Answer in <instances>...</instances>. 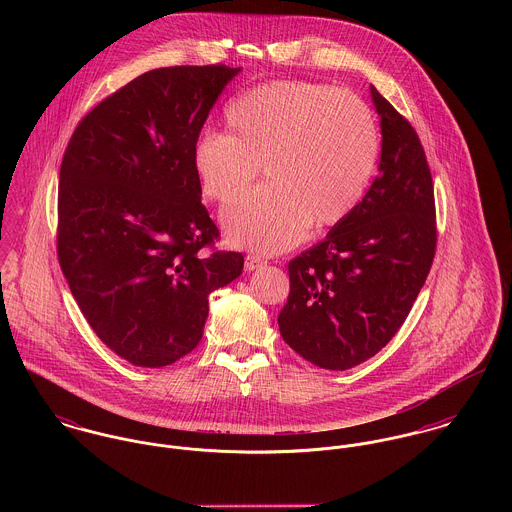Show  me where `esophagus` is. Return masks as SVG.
I'll return each instance as SVG.
<instances>
[{
  "label": "esophagus",
  "mask_w": 512,
  "mask_h": 512,
  "mask_svg": "<svg viewBox=\"0 0 512 512\" xmlns=\"http://www.w3.org/2000/svg\"><path fill=\"white\" fill-rule=\"evenodd\" d=\"M266 262L260 258V256H254V254H248L246 260H244V268L246 272H252V270H258L260 266H264Z\"/></svg>",
  "instance_id": "esophagus-1"
}]
</instances>
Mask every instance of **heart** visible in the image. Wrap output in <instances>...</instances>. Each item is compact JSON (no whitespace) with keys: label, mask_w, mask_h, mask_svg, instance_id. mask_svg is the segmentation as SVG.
Here are the masks:
<instances>
[{"label":"heart","mask_w":512,"mask_h":512,"mask_svg":"<svg viewBox=\"0 0 512 512\" xmlns=\"http://www.w3.org/2000/svg\"><path fill=\"white\" fill-rule=\"evenodd\" d=\"M226 130L193 146L203 193L236 201L264 165L268 183L224 213L232 244L280 254L303 240L311 222L347 219L372 181L380 140L374 116L349 90L303 80L252 88L226 106Z\"/></svg>","instance_id":"b5f03b06"}]
</instances>
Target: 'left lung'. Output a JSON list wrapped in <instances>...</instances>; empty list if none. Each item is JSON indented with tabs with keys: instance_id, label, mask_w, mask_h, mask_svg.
I'll return each instance as SVG.
<instances>
[{
	"instance_id": "left-lung-1",
	"label": "left lung",
	"mask_w": 512,
	"mask_h": 512,
	"mask_svg": "<svg viewBox=\"0 0 512 512\" xmlns=\"http://www.w3.org/2000/svg\"><path fill=\"white\" fill-rule=\"evenodd\" d=\"M380 163L357 209L290 262L278 325L297 355L327 370L374 357L402 327L436 254L434 183L418 134L370 84Z\"/></svg>"
}]
</instances>
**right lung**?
Listing matches in <instances>:
<instances>
[{
    "mask_svg": "<svg viewBox=\"0 0 512 512\" xmlns=\"http://www.w3.org/2000/svg\"><path fill=\"white\" fill-rule=\"evenodd\" d=\"M238 73L224 65L144 73L102 100L65 151L61 270L88 325L132 365L159 368L191 353L209 295L242 274V254L201 252L219 228L193 169V146Z\"/></svg>",
    "mask_w": 512,
    "mask_h": 512,
    "instance_id": "add662e5",
    "label": "right lung"
}]
</instances>
